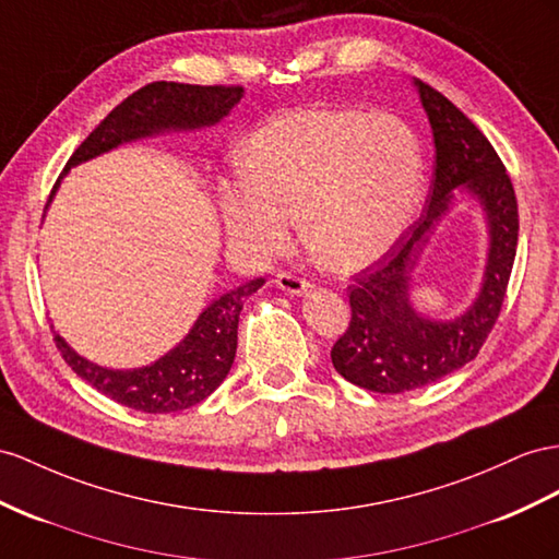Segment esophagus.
I'll use <instances>...</instances> for the list:
<instances>
[{"instance_id": "1", "label": "esophagus", "mask_w": 559, "mask_h": 559, "mask_svg": "<svg viewBox=\"0 0 559 559\" xmlns=\"http://www.w3.org/2000/svg\"><path fill=\"white\" fill-rule=\"evenodd\" d=\"M276 285H278L283 293H288V295H307L311 290V285L307 281L297 278L293 274H278L276 276Z\"/></svg>"}]
</instances>
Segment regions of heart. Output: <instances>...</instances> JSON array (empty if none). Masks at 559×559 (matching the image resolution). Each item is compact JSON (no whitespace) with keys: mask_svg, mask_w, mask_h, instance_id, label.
Listing matches in <instances>:
<instances>
[{"mask_svg":"<svg viewBox=\"0 0 559 559\" xmlns=\"http://www.w3.org/2000/svg\"><path fill=\"white\" fill-rule=\"evenodd\" d=\"M222 183L228 240L254 260L290 242L295 210L305 246L333 271L378 262L404 236L423 193V151L390 112L302 108L269 120Z\"/></svg>","mask_w":559,"mask_h":559,"instance_id":"b5f03b06","label":"heart"}]
</instances>
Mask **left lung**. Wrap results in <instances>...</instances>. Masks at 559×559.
<instances>
[{"label":"left lung","mask_w":559,"mask_h":559,"mask_svg":"<svg viewBox=\"0 0 559 559\" xmlns=\"http://www.w3.org/2000/svg\"><path fill=\"white\" fill-rule=\"evenodd\" d=\"M413 87L435 136L432 191L420 219L382 260L354 276L352 321L331 352L342 378L380 394L425 388L475 359L503 307L520 236L512 181L489 139L429 84L413 80ZM463 199L483 212L485 274L476 299L463 314L435 320L412 302V274L433 228Z\"/></svg>","instance_id":"left-lung-1"}]
</instances>
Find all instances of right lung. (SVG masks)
Returning a JSON list of instances; mask_svg holds the SVG:
<instances>
[{
    "instance_id": "1",
    "label": "right lung",
    "mask_w": 559,
    "mask_h": 559,
    "mask_svg": "<svg viewBox=\"0 0 559 559\" xmlns=\"http://www.w3.org/2000/svg\"><path fill=\"white\" fill-rule=\"evenodd\" d=\"M246 90L200 87V84L153 82L127 96L110 116L70 155L63 175L56 181L49 203L70 169L94 157L116 151L124 143L163 134L200 132L219 124L231 112ZM47 203V207H49ZM264 285L254 278L219 295L198 313L191 331L160 359L141 368H106L78 354L53 331L66 364L96 392L112 402L143 413H175L191 408L219 388L236 359L238 317L246 299ZM53 328V325H51Z\"/></svg>"
}]
</instances>
